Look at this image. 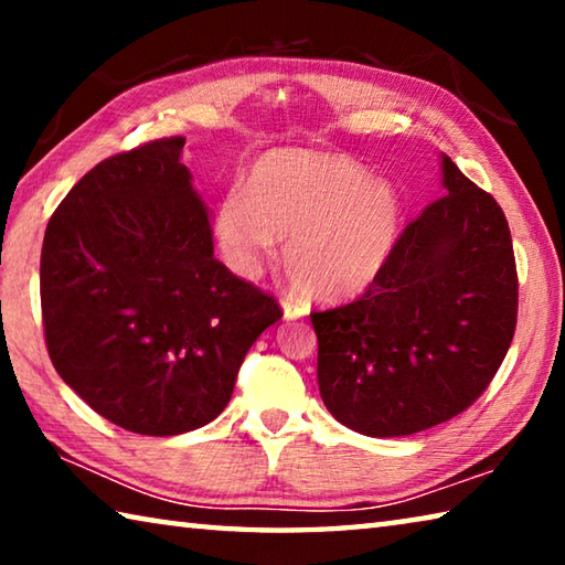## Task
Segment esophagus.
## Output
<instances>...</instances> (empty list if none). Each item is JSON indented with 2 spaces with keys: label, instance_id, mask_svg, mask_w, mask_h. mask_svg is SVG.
Masks as SVG:
<instances>
[{
  "label": "esophagus",
  "instance_id": "esophagus-1",
  "mask_svg": "<svg viewBox=\"0 0 565 565\" xmlns=\"http://www.w3.org/2000/svg\"><path fill=\"white\" fill-rule=\"evenodd\" d=\"M281 306H284V319L286 321L301 319V317H306V313H309V303L294 299V296H284Z\"/></svg>",
  "mask_w": 565,
  "mask_h": 565
}]
</instances>
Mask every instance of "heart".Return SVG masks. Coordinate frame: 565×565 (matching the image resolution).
Listing matches in <instances>:
<instances>
[{
  "mask_svg": "<svg viewBox=\"0 0 565 565\" xmlns=\"http://www.w3.org/2000/svg\"><path fill=\"white\" fill-rule=\"evenodd\" d=\"M396 232V191L327 151H269L248 174L246 194L228 191L216 212L228 269L254 276L276 238H286L284 269L317 301L366 291L394 252Z\"/></svg>",
  "mask_w": 565,
  "mask_h": 565,
  "instance_id": "obj_1",
  "label": "heart"
}]
</instances>
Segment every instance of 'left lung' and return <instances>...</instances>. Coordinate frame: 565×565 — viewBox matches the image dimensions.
<instances>
[{
    "label": "left lung",
    "mask_w": 565,
    "mask_h": 565,
    "mask_svg": "<svg viewBox=\"0 0 565 565\" xmlns=\"http://www.w3.org/2000/svg\"><path fill=\"white\" fill-rule=\"evenodd\" d=\"M441 184L363 296L311 313L323 404L363 436H411L458 416L513 341L519 276L509 222L446 154Z\"/></svg>",
    "instance_id": "left-lung-1"
}]
</instances>
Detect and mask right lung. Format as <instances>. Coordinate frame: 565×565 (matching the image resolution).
I'll return each instance as SVG.
<instances>
[{
  "label": "right lung",
  "mask_w": 565,
  "mask_h": 565,
  "mask_svg": "<svg viewBox=\"0 0 565 565\" xmlns=\"http://www.w3.org/2000/svg\"><path fill=\"white\" fill-rule=\"evenodd\" d=\"M184 137L94 167L46 224L40 289L56 374L141 436L206 426L252 343L281 319L274 296L214 256L209 209L181 164Z\"/></svg>",
  "instance_id": "add662e5"
}]
</instances>
